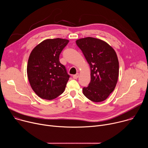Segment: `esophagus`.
<instances>
[{
  "label": "esophagus",
  "mask_w": 148,
  "mask_h": 148,
  "mask_svg": "<svg viewBox=\"0 0 148 148\" xmlns=\"http://www.w3.org/2000/svg\"><path fill=\"white\" fill-rule=\"evenodd\" d=\"M78 77H79V74L78 73H77L76 74L73 75V76L74 79H77L78 78Z\"/></svg>",
  "instance_id": "esophagus-1"
}]
</instances>
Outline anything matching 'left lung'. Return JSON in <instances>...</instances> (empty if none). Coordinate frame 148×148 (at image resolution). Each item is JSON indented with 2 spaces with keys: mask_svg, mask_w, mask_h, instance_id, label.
Masks as SVG:
<instances>
[{
  "mask_svg": "<svg viewBox=\"0 0 148 148\" xmlns=\"http://www.w3.org/2000/svg\"><path fill=\"white\" fill-rule=\"evenodd\" d=\"M91 68V81L82 92L90 100L106 99L114 90L119 75V62L115 50L106 42L88 37L76 41Z\"/></svg>",
  "mask_w": 148,
  "mask_h": 148,
  "instance_id": "8db88e82",
  "label": "left lung"
}]
</instances>
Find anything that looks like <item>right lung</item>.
<instances>
[{
  "label": "right lung",
  "mask_w": 148,
  "mask_h": 148,
  "mask_svg": "<svg viewBox=\"0 0 148 148\" xmlns=\"http://www.w3.org/2000/svg\"><path fill=\"white\" fill-rule=\"evenodd\" d=\"M69 41L57 38L44 40L31 52L27 73L30 86L40 98L51 100L64 91L69 79L59 56Z\"/></svg>",
  "instance_id": "add662e5"
}]
</instances>
